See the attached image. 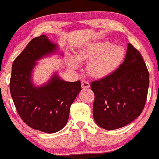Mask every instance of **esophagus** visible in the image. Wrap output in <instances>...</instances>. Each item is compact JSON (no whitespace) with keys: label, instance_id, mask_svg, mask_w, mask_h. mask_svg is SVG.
Instances as JSON below:
<instances>
[{"label":"esophagus","instance_id":"34e87169","mask_svg":"<svg viewBox=\"0 0 159 159\" xmlns=\"http://www.w3.org/2000/svg\"><path fill=\"white\" fill-rule=\"evenodd\" d=\"M82 88L83 89H87V88H90V83L88 81H85V80H82L81 82Z\"/></svg>","mask_w":159,"mask_h":159}]
</instances>
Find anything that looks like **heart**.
Instances as JSON below:
<instances>
[{
	"mask_svg": "<svg viewBox=\"0 0 159 159\" xmlns=\"http://www.w3.org/2000/svg\"><path fill=\"white\" fill-rule=\"evenodd\" d=\"M125 56V49L120 45H113L109 41L94 42L78 49L76 57L69 55L67 63L70 69L79 67L80 62L87 61V71L95 77L108 75L118 66Z\"/></svg>",
	"mask_w": 159,
	"mask_h": 159,
	"instance_id": "1",
	"label": "heart"
}]
</instances>
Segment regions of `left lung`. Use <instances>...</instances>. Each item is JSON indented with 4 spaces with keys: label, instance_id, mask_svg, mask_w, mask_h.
<instances>
[{
    "label": "left lung",
    "instance_id": "left-lung-1",
    "mask_svg": "<svg viewBox=\"0 0 159 159\" xmlns=\"http://www.w3.org/2000/svg\"><path fill=\"white\" fill-rule=\"evenodd\" d=\"M148 87L149 72L145 61L139 51L129 43L124 61L119 68L90 84L95 95V122L106 130L129 124L143 112Z\"/></svg>",
    "mask_w": 159,
    "mask_h": 159
}]
</instances>
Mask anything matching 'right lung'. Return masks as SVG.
<instances>
[{
  "instance_id": "add662e5",
  "label": "right lung",
  "mask_w": 159,
  "mask_h": 159,
  "mask_svg": "<svg viewBox=\"0 0 159 159\" xmlns=\"http://www.w3.org/2000/svg\"><path fill=\"white\" fill-rule=\"evenodd\" d=\"M57 50L46 35L33 39L14 60L10 79V92L20 117L28 126L47 134L66 125L71 105L82 90L80 80L64 81L57 73L42 85L34 84L36 61Z\"/></svg>"
}]
</instances>
